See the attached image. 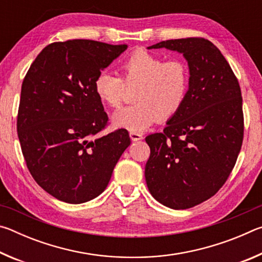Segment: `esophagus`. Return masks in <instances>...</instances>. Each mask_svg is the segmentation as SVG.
<instances>
[{"label": "esophagus", "mask_w": 262, "mask_h": 262, "mask_svg": "<svg viewBox=\"0 0 262 262\" xmlns=\"http://www.w3.org/2000/svg\"><path fill=\"white\" fill-rule=\"evenodd\" d=\"M129 136H130V140L134 141V142L140 141V140L143 139V136H142V134H140V133H136V132H130L129 133Z\"/></svg>", "instance_id": "obj_1"}]
</instances>
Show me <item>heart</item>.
I'll return each instance as SVG.
<instances>
[{
    "label": "heart",
    "instance_id": "1",
    "mask_svg": "<svg viewBox=\"0 0 262 262\" xmlns=\"http://www.w3.org/2000/svg\"><path fill=\"white\" fill-rule=\"evenodd\" d=\"M121 76L101 72L95 79V92L101 103L120 108L127 88L137 90L136 105L113 117L114 126L132 132L147 129L158 120H167L179 112L188 96L190 73L179 59L165 61L147 51H136L122 62Z\"/></svg>",
    "mask_w": 262,
    "mask_h": 262
}]
</instances>
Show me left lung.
Listing matches in <instances>:
<instances>
[{"mask_svg": "<svg viewBox=\"0 0 262 262\" xmlns=\"http://www.w3.org/2000/svg\"><path fill=\"white\" fill-rule=\"evenodd\" d=\"M183 53L190 84L183 107L163 133L145 137L149 192L171 209H188L225 184L244 137L243 98L238 79L219 48L205 38L165 40L148 47Z\"/></svg>", "mask_w": 262, "mask_h": 262, "instance_id": "8db88e82", "label": "left lung"}]
</instances>
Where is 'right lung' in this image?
Masks as SVG:
<instances>
[{
  "mask_svg": "<svg viewBox=\"0 0 262 262\" xmlns=\"http://www.w3.org/2000/svg\"><path fill=\"white\" fill-rule=\"evenodd\" d=\"M126 50L84 39L53 42L25 75L17 115L21 152L33 179L57 200L77 205L98 196L130 144L126 129L98 135L108 117L95 92L100 70Z\"/></svg>",
  "mask_w": 262,
  "mask_h": 262,
  "instance_id": "add662e5",
  "label": "right lung"
}]
</instances>
